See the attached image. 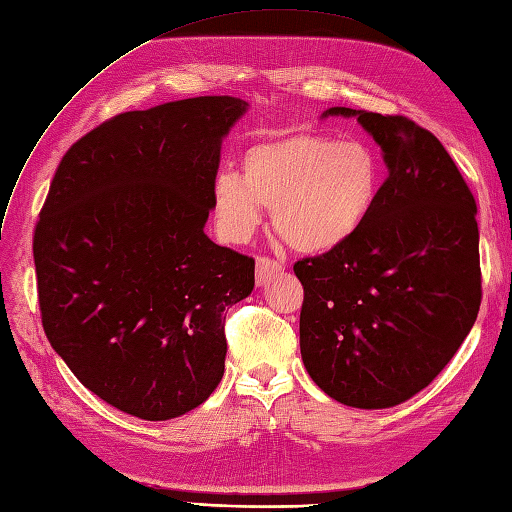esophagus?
<instances>
[{
    "instance_id": "34e87169",
    "label": "esophagus",
    "mask_w": 512,
    "mask_h": 512,
    "mask_svg": "<svg viewBox=\"0 0 512 512\" xmlns=\"http://www.w3.org/2000/svg\"><path fill=\"white\" fill-rule=\"evenodd\" d=\"M282 269H284L282 262L273 260L269 256H258L256 258V284L258 286L269 284L273 278H278Z\"/></svg>"
}]
</instances>
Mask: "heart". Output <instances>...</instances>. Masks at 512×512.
Segmentation results:
<instances>
[{
    "label": "heart",
    "mask_w": 512,
    "mask_h": 512,
    "mask_svg": "<svg viewBox=\"0 0 512 512\" xmlns=\"http://www.w3.org/2000/svg\"><path fill=\"white\" fill-rule=\"evenodd\" d=\"M385 185L379 153L362 140L288 135L258 142L243 157V176L219 170L211 198L217 232L243 243L273 206V226L303 254H327L368 222Z\"/></svg>",
    "instance_id": "b5f03b06"
}]
</instances>
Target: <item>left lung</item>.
<instances>
[{
  "label": "left lung",
  "mask_w": 512,
  "mask_h": 512,
  "mask_svg": "<svg viewBox=\"0 0 512 512\" xmlns=\"http://www.w3.org/2000/svg\"><path fill=\"white\" fill-rule=\"evenodd\" d=\"M388 165L381 200L355 237L295 262L301 359L342 405L385 409L431 383L480 308L476 200L437 137L405 116L351 107Z\"/></svg>",
  "instance_id": "left-lung-1"
}]
</instances>
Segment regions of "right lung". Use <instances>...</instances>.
<instances>
[{"label":"right lung","instance_id":"right-lung-1","mask_svg":"<svg viewBox=\"0 0 512 512\" xmlns=\"http://www.w3.org/2000/svg\"><path fill=\"white\" fill-rule=\"evenodd\" d=\"M247 112L196 96L127 112L62 157L34 230L45 334L105 403L159 422L224 377V310L254 288V258L204 224L222 140Z\"/></svg>","mask_w":512,"mask_h":512}]
</instances>
